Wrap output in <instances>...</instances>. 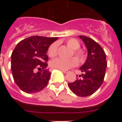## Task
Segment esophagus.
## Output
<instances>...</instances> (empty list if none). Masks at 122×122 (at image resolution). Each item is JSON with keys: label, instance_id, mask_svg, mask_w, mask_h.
<instances>
[{"label": "esophagus", "instance_id": "1", "mask_svg": "<svg viewBox=\"0 0 122 122\" xmlns=\"http://www.w3.org/2000/svg\"><path fill=\"white\" fill-rule=\"evenodd\" d=\"M60 70L62 71L63 73H69V72H70V71L69 70Z\"/></svg>", "mask_w": 122, "mask_h": 122}]
</instances>
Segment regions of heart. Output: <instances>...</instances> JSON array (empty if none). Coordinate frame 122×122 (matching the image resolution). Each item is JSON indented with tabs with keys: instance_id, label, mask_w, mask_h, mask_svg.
Segmentation results:
<instances>
[{
	"instance_id": "obj_1",
	"label": "heart",
	"mask_w": 122,
	"mask_h": 122,
	"mask_svg": "<svg viewBox=\"0 0 122 122\" xmlns=\"http://www.w3.org/2000/svg\"><path fill=\"white\" fill-rule=\"evenodd\" d=\"M66 46L70 49H73L71 56L74 54L78 60L79 62H82L86 59L85 52L81 49H79L81 47L80 43L74 38H70L65 41ZM48 54L51 57H55L57 55V44L54 43L48 48ZM77 60L75 57L70 59H63L57 58L51 62V66L54 68L60 70H68L71 67L76 66L77 65Z\"/></svg>"
}]
</instances>
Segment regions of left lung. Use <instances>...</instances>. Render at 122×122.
I'll use <instances>...</instances> for the list:
<instances>
[{"mask_svg":"<svg viewBox=\"0 0 122 122\" xmlns=\"http://www.w3.org/2000/svg\"><path fill=\"white\" fill-rule=\"evenodd\" d=\"M88 51L86 62L80 68L82 72L77 80L68 83V87L79 97H85L94 93L104 81L107 68L106 56L103 48L90 38L80 35Z\"/></svg>","mask_w":122,"mask_h":122,"instance_id":"1","label":"left lung"}]
</instances>
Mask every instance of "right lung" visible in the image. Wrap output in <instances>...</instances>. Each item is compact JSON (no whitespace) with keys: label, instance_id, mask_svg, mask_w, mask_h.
Returning a JSON list of instances; mask_svg holds the SVG:
<instances>
[{"label":"right lung","instance_id":"right-lung-1","mask_svg":"<svg viewBox=\"0 0 122 122\" xmlns=\"http://www.w3.org/2000/svg\"><path fill=\"white\" fill-rule=\"evenodd\" d=\"M58 37L32 36L21 41L11 54V68L19 89L27 93H36L47 86L51 73L47 62L48 48ZM38 69L40 72H36Z\"/></svg>","mask_w":122,"mask_h":122}]
</instances>
